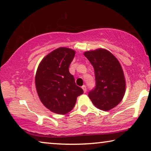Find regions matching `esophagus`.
Segmentation results:
<instances>
[{
  "mask_svg": "<svg viewBox=\"0 0 151 151\" xmlns=\"http://www.w3.org/2000/svg\"><path fill=\"white\" fill-rule=\"evenodd\" d=\"M82 88H83V91H84V93L87 92V87H86L85 85L82 86Z\"/></svg>",
  "mask_w": 151,
  "mask_h": 151,
  "instance_id": "1",
  "label": "esophagus"
}]
</instances>
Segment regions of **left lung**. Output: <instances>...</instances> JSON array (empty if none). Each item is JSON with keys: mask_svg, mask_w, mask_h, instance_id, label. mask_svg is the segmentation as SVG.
Here are the masks:
<instances>
[{"mask_svg": "<svg viewBox=\"0 0 151 151\" xmlns=\"http://www.w3.org/2000/svg\"><path fill=\"white\" fill-rule=\"evenodd\" d=\"M85 56L94 68L95 87L88 93L94 106L109 111L122 100L126 81L122 68L116 57L105 49L85 52Z\"/></svg>", "mask_w": 151, "mask_h": 151, "instance_id": "obj_1", "label": "left lung"}]
</instances>
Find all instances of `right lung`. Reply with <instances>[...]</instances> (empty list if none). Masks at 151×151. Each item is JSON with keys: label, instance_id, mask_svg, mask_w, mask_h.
I'll use <instances>...</instances> for the list:
<instances>
[{"label": "right lung", "instance_id": "add662e5", "mask_svg": "<svg viewBox=\"0 0 151 151\" xmlns=\"http://www.w3.org/2000/svg\"><path fill=\"white\" fill-rule=\"evenodd\" d=\"M75 55V50L59 47L45 56L37 68L35 81L38 96L54 113H68L75 107L76 98L83 93L69 72Z\"/></svg>", "mask_w": 151, "mask_h": 151}]
</instances>
